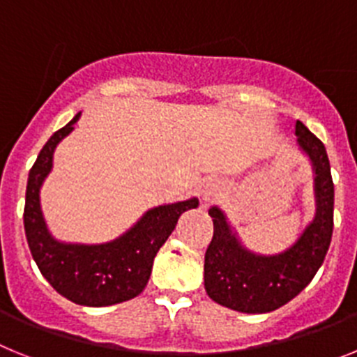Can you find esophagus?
I'll list each match as a JSON object with an SVG mask.
<instances>
[{
	"instance_id": "obj_1",
	"label": "esophagus",
	"mask_w": 357,
	"mask_h": 357,
	"mask_svg": "<svg viewBox=\"0 0 357 357\" xmlns=\"http://www.w3.org/2000/svg\"><path fill=\"white\" fill-rule=\"evenodd\" d=\"M213 194H215V188H213L212 183L203 185V188H201V197H203V201H210L213 197Z\"/></svg>"
}]
</instances>
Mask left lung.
Returning <instances> with one entry per match:
<instances>
[{
	"instance_id": "obj_1",
	"label": "left lung",
	"mask_w": 357,
	"mask_h": 357,
	"mask_svg": "<svg viewBox=\"0 0 357 357\" xmlns=\"http://www.w3.org/2000/svg\"><path fill=\"white\" fill-rule=\"evenodd\" d=\"M294 135L314 174V219L298 241L277 255H259L238 241L217 206L208 210L213 237L204 253V289L213 302L248 314H262L286 305L307 287L324 264L334 228V183L327 151L307 127L296 120Z\"/></svg>"
}]
</instances>
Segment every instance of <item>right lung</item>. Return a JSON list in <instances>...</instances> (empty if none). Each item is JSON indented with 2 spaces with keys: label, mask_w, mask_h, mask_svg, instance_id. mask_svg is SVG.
I'll list each match as a JSON object with an SVG mask.
<instances>
[{
  "label": "right lung",
  "mask_w": 357,
  "mask_h": 357,
  "mask_svg": "<svg viewBox=\"0 0 357 357\" xmlns=\"http://www.w3.org/2000/svg\"><path fill=\"white\" fill-rule=\"evenodd\" d=\"M80 113L52 135L30 169L24 199V234L37 268L59 294L79 305L105 307L126 302L147 286L153 262L183 212L197 208L196 197L151 208L119 238L104 244L61 243L50 234L39 192L54 167V151L73 131Z\"/></svg>",
  "instance_id": "obj_1"
}]
</instances>
